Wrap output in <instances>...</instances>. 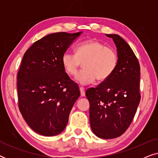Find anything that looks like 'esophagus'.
Instances as JSON below:
<instances>
[{"mask_svg": "<svg viewBox=\"0 0 158 158\" xmlns=\"http://www.w3.org/2000/svg\"><path fill=\"white\" fill-rule=\"evenodd\" d=\"M80 92H81V96L84 97L85 96V90H84L83 88H80Z\"/></svg>", "mask_w": 158, "mask_h": 158, "instance_id": "34e87169", "label": "esophagus"}]
</instances>
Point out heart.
Segmentation results:
<instances>
[{"label":"heart","instance_id":"heart-1","mask_svg":"<svg viewBox=\"0 0 158 158\" xmlns=\"http://www.w3.org/2000/svg\"><path fill=\"white\" fill-rule=\"evenodd\" d=\"M65 73L70 76L76 74L81 63L84 70L77 73L75 81L81 85L96 81L109 78L117 66L118 56L116 51L96 40L84 41L75 48V54L66 52L61 59Z\"/></svg>","mask_w":158,"mask_h":158}]
</instances>
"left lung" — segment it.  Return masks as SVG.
Returning a JSON list of instances; mask_svg holds the SVG:
<instances>
[{
    "label": "left lung",
    "mask_w": 158,
    "mask_h": 158,
    "mask_svg": "<svg viewBox=\"0 0 158 158\" xmlns=\"http://www.w3.org/2000/svg\"><path fill=\"white\" fill-rule=\"evenodd\" d=\"M116 47L117 66L109 78L86 90L90 103V124L102 139H114L125 132L140 101V67L130 46L118 34H106Z\"/></svg>",
    "instance_id": "8db88e82"
}]
</instances>
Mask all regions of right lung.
Wrapping results in <instances>:
<instances>
[{
    "mask_svg": "<svg viewBox=\"0 0 158 158\" xmlns=\"http://www.w3.org/2000/svg\"><path fill=\"white\" fill-rule=\"evenodd\" d=\"M82 31L58 32L34 42L17 75L19 108L27 124L41 135H59L81 93L62 67L63 54Z\"/></svg>",
    "mask_w": 158,
    "mask_h": 158,
    "instance_id": "right-lung-1",
    "label": "right lung"
}]
</instances>
